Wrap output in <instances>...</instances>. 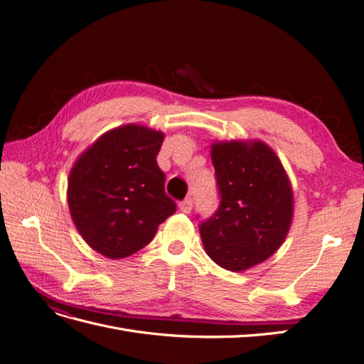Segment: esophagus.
<instances>
[{
  "label": "esophagus",
  "instance_id": "1",
  "mask_svg": "<svg viewBox=\"0 0 364 364\" xmlns=\"http://www.w3.org/2000/svg\"><path fill=\"white\" fill-rule=\"evenodd\" d=\"M193 199H186V200H183V202H181L179 203V209L183 213V214H190L191 213V209H193Z\"/></svg>",
  "mask_w": 364,
  "mask_h": 364
}]
</instances>
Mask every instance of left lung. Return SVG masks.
Segmentation results:
<instances>
[{
  "label": "left lung",
  "instance_id": "left-lung-1",
  "mask_svg": "<svg viewBox=\"0 0 364 364\" xmlns=\"http://www.w3.org/2000/svg\"><path fill=\"white\" fill-rule=\"evenodd\" d=\"M211 159L222 202L200 225L202 243L220 267L243 272L270 258L287 237L291 182L277 153L258 139L214 141Z\"/></svg>",
  "mask_w": 364,
  "mask_h": 364
}]
</instances>
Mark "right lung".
<instances>
[{"instance_id":"1","label":"right lung","mask_w":364,"mask_h":364,"mask_svg":"<svg viewBox=\"0 0 364 364\" xmlns=\"http://www.w3.org/2000/svg\"><path fill=\"white\" fill-rule=\"evenodd\" d=\"M161 130L126 124L107 130L77 158L68 176L73 222L86 245L121 259L149 245L176 211L156 155Z\"/></svg>"}]
</instances>
